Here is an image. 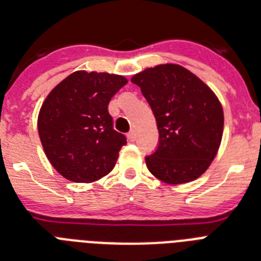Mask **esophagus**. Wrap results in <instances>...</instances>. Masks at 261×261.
I'll use <instances>...</instances> for the list:
<instances>
[{
  "mask_svg": "<svg viewBox=\"0 0 261 261\" xmlns=\"http://www.w3.org/2000/svg\"><path fill=\"white\" fill-rule=\"evenodd\" d=\"M128 140L130 141V143H133L136 140V132L135 130H130V132L128 133Z\"/></svg>",
  "mask_w": 261,
  "mask_h": 261,
  "instance_id": "esophagus-1",
  "label": "esophagus"
}]
</instances>
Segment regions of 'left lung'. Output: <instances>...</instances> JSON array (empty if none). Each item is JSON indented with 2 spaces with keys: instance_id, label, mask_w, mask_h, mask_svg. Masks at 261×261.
<instances>
[{
  "instance_id": "1",
  "label": "left lung",
  "mask_w": 261,
  "mask_h": 261,
  "mask_svg": "<svg viewBox=\"0 0 261 261\" xmlns=\"http://www.w3.org/2000/svg\"><path fill=\"white\" fill-rule=\"evenodd\" d=\"M149 102L159 129V148L145 157L154 177L171 185L199 178L220 148L221 102L212 89L177 64L146 68L130 80Z\"/></svg>"
}]
</instances>
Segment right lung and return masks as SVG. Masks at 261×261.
I'll return each instance as SVG.
<instances>
[{"label": "right lung", "mask_w": 261, "mask_h": 261, "mask_svg": "<svg viewBox=\"0 0 261 261\" xmlns=\"http://www.w3.org/2000/svg\"><path fill=\"white\" fill-rule=\"evenodd\" d=\"M126 83L120 74L77 70L46 96L38 113V135L62 177L94 182L115 168L126 139L113 129L108 105Z\"/></svg>", "instance_id": "right-lung-1"}]
</instances>
